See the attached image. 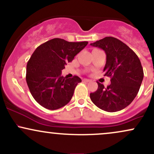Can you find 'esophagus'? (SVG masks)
Masks as SVG:
<instances>
[{
	"label": "esophagus",
	"instance_id": "34e87169",
	"mask_svg": "<svg viewBox=\"0 0 154 154\" xmlns=\"http://www.w3.org/2000/svg\"><path fill=\"white\" fill-rule=\"evenodd\" d=\"M83 81H84V82H91V79H83Z\"/></svg>",
	"mask_w": 154,
	"mask_h": 154
}]
</instances>
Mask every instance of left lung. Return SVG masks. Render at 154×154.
I'll return each mask as SVG.
<instances>
[{"mask_svg":"<svg viewBox=\"0 0 154 154\" xmlns=\"http://www.w3.org/2000/svg\"><path fill=\"white\" fill-rule=\"evenodd\" d=\"M106 54L103 69L105 76L111 77V85L104 87L98 82V89L91 93L93 103L102 110L115 112L132 103L138 93L143 79L140 61L130 48L113 37H106L93 43Z\"/></svg>","mask_w":154,"mask_h":154,"instance_id":"obj_1","label":"left lung"}]
</instances>
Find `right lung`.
Segmentation results:
<instances>
[{"label": "right lung", "instance_id": "add662e5", "mask_svg": "<svg viewBox=\"0 0 154 154\" xmlns=\"http://www.w3.org/2000/svg\"><path fill=\"white\" fill-rule=\"evenodd\" d=\"M88 43L54 38L35 49L26 64V81L40 105L56 110L70 101L76 86L82 80L77 76L66 79L61 76V70Z\"/></svg>", "mask_w": 154, "mask_h": 154}]
</instances>
